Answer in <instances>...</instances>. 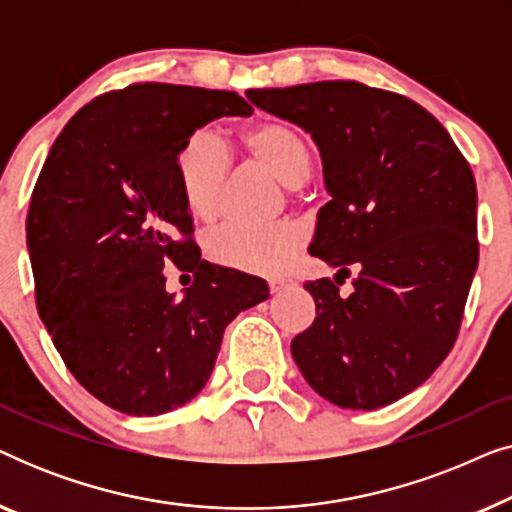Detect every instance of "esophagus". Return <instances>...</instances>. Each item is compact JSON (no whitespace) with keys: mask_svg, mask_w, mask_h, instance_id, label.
<instances>
[{"mask_svg":"<svg viewBox=\"0 0 512 512\" xmlns=\"http://www.w3.org/2000/svg\"><path fill=\"white\" fill-rule=\"evenodd\" d=\"M293 282L291 279H270V293L272 296H279V293L291 289Z\"/></svg>","mask_w":512,"mask_h":512,"instance_id":"esophagus-1","label":"esophagus"}]
</instances>
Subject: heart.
I'll return each mask as SVG.
<instances>
[{"label": "heart", "instance_id": "b5f03b06", "mask_svg": "<svg viewBox=\"0 0 512 512\" xmlns=\"http://www.w3.org/2000/svg\"><path fill=\"white\" fill-rule=\"evenodd\" d=\"M237 146L251 163L268 170L284 186H303L312 170V156L305 139L289 125L261 121L247 125L237 135ZM177 184L188 212L200 221H212L221 212L228 179V156L209 132H193L179 146L174 158ZM303 244L296 223L275 226H242L233 223L207 240L209 256L228 268L272 275L284 270Z\"/></svg>", "mask_w": 512, "mask_h": 512}]
</instances>
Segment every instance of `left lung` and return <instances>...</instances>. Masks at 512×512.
<instances>
[{
  "label": "left lung",
  "mask_w": 512,
  "mask_h": 512,
  "mask_svg": "<svg viewBox=\"0 0 512 512\" xmlns=\"http://www.w3.org/2000/svg\"><path fill=\"white\" fill-rule=\"evenodd\" d=\"M317 144L331 200L310 254L338 268L307 282L312 326L293 361L321 398L375 410L431 377L457 340L478 268L471 165L424 107L359 81L247 90ZM357 270L355 291L337 286Z\"/></svg>",
  "instance_id": "8db88e82"
}]
</instances>
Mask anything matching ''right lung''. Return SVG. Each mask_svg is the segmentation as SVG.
I'll return each instance as SVG.
<instances>
[{
	"label": "right lung",
	"mask_w": 512,
	"mask_h": 512,
	"mask_svg": "<svg viewBox=\"0 0 512 512\" xmlns=\"http://www.w3.org/2000/svg\"><path fill=\"white\" fill-rule=\"evenodd\" d=\"M230 90L135 83L76 111L51 146L27 212L37 310L79 384L125 415H163L205 387L223 331L270 296L265 279L200 258L174 158L221 116ZM194 272L177 299L162 268Z\"/></svg>",
	"instance_id": "obj_1"
}]
</instances>
